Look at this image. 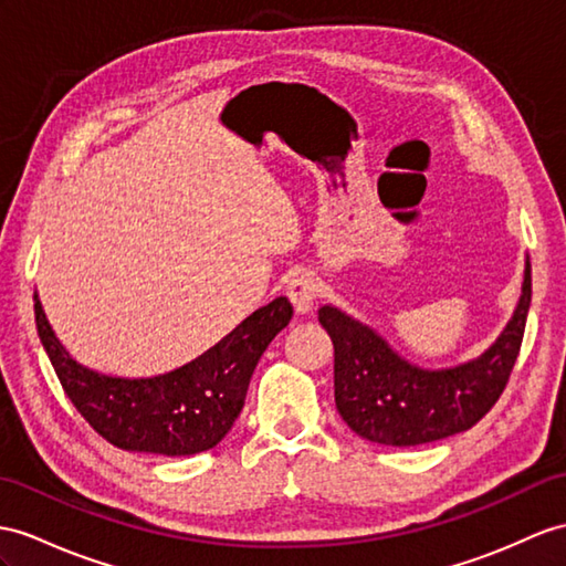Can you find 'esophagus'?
<instances>
[{"label":"esophagus","instance_id":"obj_1","mask_svg":"<svg viewBox=\"0 0 566 566\" xmlns=\"http://www.w3.org/2000/svg\"><path fill=\"white\" fill-rule=\"evenodd\" d=\"M319 281L314 279L312 273H297L291 281L285 283V295L291 297L293 307L297 314H307L312 312L316 297H319Z\"/></svg>","mask_w":566,"mask_h":566}]
</instances>
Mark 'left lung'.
I'll return each mask as SVG.
<instances>
[{
    "instance_id": "obj_1",
    "label": "left lung",
    "mask_w": 566,
    "mask_h": 566,
    "mask_svg": "<svg viewBox=\"0 0 566 566\" xmlns=\"http://www.w3.org/2000/svg\"><path fill=\"white\" fill-rule=\"evenodd\" d=\"M531 307V261L512 319L490 348L451 367L406 360L377 328L334 305L319 324L334 340V398L350 430L375 444L418 447L471 427L497 403L521 350Z\"/></svg>"
}]
</instances>
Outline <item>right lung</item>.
Returning <instances> with one entry per match:
<instances>
[{
	"label": "right lung",
	"mask_w": 566,
	"mask_h": 566,
	"mask_svg": "<svg viewBox=\"0 0 566 566\" xmlns=\"http://www.w3.org/2000/svg\"><path fill=\"white\" fill-rule=\"evenodd\" d=\"M33 302L40 343L69 401L109 444L158 457L209 451L230 432L259 357L293 319L291 300L275 297L182 367L154 377H115L76 363L54 336L38 293Z\"/></svg>",
	"instance_id": "add662e5"
}]
</instances>
